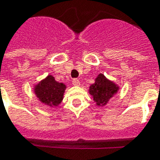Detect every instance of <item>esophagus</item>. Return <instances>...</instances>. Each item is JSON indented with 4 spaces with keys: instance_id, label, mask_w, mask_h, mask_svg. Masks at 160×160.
I'll use <instances>...</instances> for the list:
<instances>
[{
    "instance_id": "esophagus-1",
    "label": "esophagus",
    "mask_w": 160,
    "mask_h": 160,
    "mask_svg": "<svg viewBox=\"0 0 160 160\" xmlns=\"http://www.w3.org/2000/svg\"><path fill=\"white\" fill-rule=\"evenodd\" d=\"M72 83H73V86H80V80L78 79H73L72 80Z\"/></svg>"
}]
</instances>
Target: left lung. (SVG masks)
<instances>
[{"label": "left lung", "mask_w": 160, "mask_h": 160, "mask_svg": "<svg viewBox=\"0 0 160 160\" xmlns=\"http://www.w3.org/2000/svg\"><path fill=\"white\" fill-rule=\"evenodd\" d=\"M118 90V87L107 80L104 74H98L95 83L90 87L89 92L98 105H104Z\"/></svg>", "instance_id": "obj_1"}]
</instances>
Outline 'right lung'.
Listing matches in <instances>:
<instances>
[{
	"instance_id": "add662e5",
	"label": "right lung",
	"mask_w": 160,
	"mask_h": 160,
	"mask_svg": "<svg viewBox=\"0 0 160 160\" xmlns=\"http://www.w3.org/2000/svg\"><path fill=\"white\" fill-rule=\"evenodd\" d=\"M65 85L55 80L54 77L49 75L35 87V93L39 100L49 106H57L62 102Z\"/></svg>"
}]
</instances>
